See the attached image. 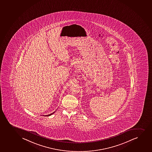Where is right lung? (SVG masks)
Wrapping results in <instances>:
<instances>
[{"mask_svg":"<svg viewBox=\"0 0 152 152\" xmlns=\"http://www.w3.org/2000/svg\"><path fill=\"white\" fill-rule=\"evenodd\" d=\"M56 111H54V113H51V114H48V115H44V116H50L51 115H52V114H53L54 113H55Z\"/></svg>","mask_w":152,"mask_h":152,"instance_id":"add662e5","label":"right lung"}]
</instances>
